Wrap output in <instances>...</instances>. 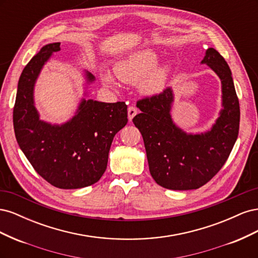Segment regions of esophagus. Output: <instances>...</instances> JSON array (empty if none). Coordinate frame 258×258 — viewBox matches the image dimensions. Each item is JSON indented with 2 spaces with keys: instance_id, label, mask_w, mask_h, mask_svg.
Wrapping results in <instances>:
<instances>
[{
  "instance_id": "1",
  "label": "esophagus",
  "mask_w": 258,
  "mask_h": 258,
  "mask_svg": "<svg viewBox=\"0 0 258 258\" xmlns=\"http://www.w3.org/2000/svg\"><path fill=\"white\" fill-rule=\"evenodd\" d=\"M138 114V111L137 108L135 106H129L128 107V119L131 121L132 119H134V117Z\"/></svg>"
}]
</instances>
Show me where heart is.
<instances>
[{"label": "heart", "instance_id": "1", "mask_svg": "<svg viewBox=\"0 0 258 258\" xmlns=\"http://www.w3.org/2000/svg\"><path fill=\"white\" fill-rule=\"evenodd\" d=\"M158 54L152 49H141L129 54L115 64L116 76L122 83L135 84L144 79L141 83V89L147 95L160 92L167 84L170 74V66H157ZM102 81L105 85L114 86V79L110 73L102 74Z\"/></svg>", "mask_w": 258, "mask_h": 258}]
</instances>
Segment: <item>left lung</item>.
<instances>
[{"label": "left lung", "instance_id": "8db88e82", "mask_svg": "<svg viewBox=\"0 0 258 258\" xmlns=\"http://www.w3.org/2000/svg\"><path fill=\"white\" fill-rule=\"evenodd\" d=\"M202 64L209 66L222 83L220 116L209 131L186 134L171 117L172 88L139 100L141 113L134 123L141 132L150 172L155 182L168 189H197L212 178L229 157L240 123L239 100L227 62L214 48H208Z\"/></svg>", "mask_w": 258, "mask_h": 258}]
</instances>
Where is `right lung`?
I'll return each mask as SVG.
<instances>
[{
	"mask_svg": "<svg viewBox=\"0 0 258 258\" xmlns=\"http://www.w3.org/2000/svg\"><path fill=\"white\" fill-rule=\"evenodd\" d=\"M60 50V43L43 46L20 75L13 121L19 147L36 172L54 187L76 189L97 183L107 166L115 135L126 126L124 102L83 99L71 119L51 124L40 119L34 86L44 64ZM90 84L95 76L85 72Z\"/></svg>",
	"mask_w": 258,
	"mask_h": 258,
	"instance_id": "1",
	"label": "right lung"
}]
</instances>
